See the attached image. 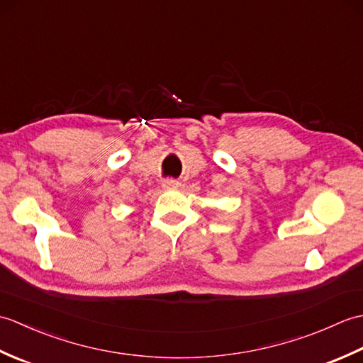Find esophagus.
<instances>
[{"label":"esophagus","mask_w":363,"mask_h":363,"mask_svg":"<svg viewBox=\"0 0 363 363\" xmlns=\"http://www.w3.org/2000/svg\"><path fill=\"white\" fill-rule=\"evenodd\" d=\"M177 186H179V184H177V181H173V179H167V181L164 182V189H167V190L176 189Z\"/></svg>","instance_id":"34e87169"}]
</instances>
